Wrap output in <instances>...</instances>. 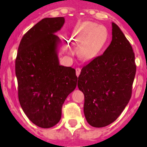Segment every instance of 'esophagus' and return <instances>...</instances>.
<instances>
[{
  "mask_svg": "<svg viewBox=\"0 0 147 147\" xmlns=\"http://www.w3.org/2000/svg\"><path fill=\"white\" fill-rule=\"evenodd\" d=\"M80 72H81V69L80 68H76V75L77 77H79V75H80Z\"/></svg>",
  "mask_w": 147,
  "mask_h": 147,
  "instance_id": "1",
  "label": "esophagus"
}]
</instances>
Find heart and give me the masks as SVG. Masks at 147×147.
I'll list each match as a JSON object with an SVG mask.
<instances>
[{
	"instance_id": "obj_1",
	"label": "heart",
	"mask_w": 147,
	"mask_h": 147,
	"mask_svg": "<svg viewBox=\"0 0 147 147\" xmlns=\"http://www.w3.org/2000/svg\"><path fill=\"white\" fill-rule=\"evenodd\" d=\"M84 34L87 43L82 50V57L85 60L92 59L106 43L107 30L102 25L88 23L84 26Z\"/></svg>"
}]
</instances>
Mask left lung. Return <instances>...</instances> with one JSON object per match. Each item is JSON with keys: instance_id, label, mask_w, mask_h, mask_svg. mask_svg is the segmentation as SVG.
I'll use <instances>...</instances> for the list:
<instances>
[{"instance_id": "obj_1", "label": "left lung", "mask_w": 147, "mask_h": 147, "mask_svg": "<svg viewBox=\"0 0 147 147\" xmlns=\"http://www.w3.org/2000/svg\"><path fill=\"white\" fill-rule=\"evenodd\" d=\"M136 72L135 55L129 41L112 23V41L102 55L82 68L79 89L84 95L87 122L104 127L117 119L131 97Z\"/></svg>"}]
</instances>
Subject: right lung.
Here are the masks:
<instances>
[{"label":"right lung","instance_id":"add662e5","mask_svg":"<svg viewBox=\"0 0 147 147\" xmlns=\"http://www.w3.org/2000/svg\"><path fill=\"white\" fill-rule=\"evenodd\" d=\"M64 23V17L37 23L22 38L16 59L20 104L30 120L44 129L59 122L62 106L77 86L75 69L59 60L62 43L55 33Z\"/></svg>","mask_w":147,"mask_h":147}]
</instances>
